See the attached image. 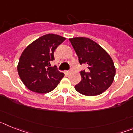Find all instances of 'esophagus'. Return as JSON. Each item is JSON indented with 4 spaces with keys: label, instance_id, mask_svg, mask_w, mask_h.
Wrapping results in <instances>:
<instances>
[{
    "label": "esophagus",
    "instance_id": "1",
    "mask_svg": "<svg viewBox=\"0 0 133 133\" xmlns=\"http://www.w3.org/2000/svg\"><path fill=\"white\" fill-rule=\"evenodd\" d=\"M71 72H72V69H70V70H69V71H67V74H68V75H69V74H70Z\"/></svg>",
    "mask_w": 133,
    "mask_h": 133
}]
</instances>
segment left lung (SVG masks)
<instances>
[{"label": "left lung", "mask_w": 133, "mask_h": 133, "mask_svg": "<svg viewBox=\"0 0 133 133\" xmlns=\"http://www.w3.org/2000/svg\"><path fill=\"white\" fill-rule=\"evenodd\" d=\"M78 57L80 64L87 66L81 70V81L75 88L86 96L101 95L113 82L116 69L110 55L104 49L90 38L75 37L69 38Z\"/></svg>", "instance_id": "left-lung-1"}]
</instances>
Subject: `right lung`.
<instances>
[{"label":"right lung","mask_w":133,"mask_h":133,"mask_svg":"<svg viewBox=\"0 0 133 133\" xmlns=\"http://www.w3.org/2000/svg\"><path fill=\"white\" fill-rule=\"evenodd\" d=\"M66 38L47 34L35 40L24 50L17 70L21 81L30 90L47 93L56 87L64 75L56 66H50L55 59L54 52Z\"/></svg>","instance_id":"1"}]
</instances>
